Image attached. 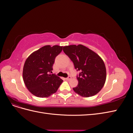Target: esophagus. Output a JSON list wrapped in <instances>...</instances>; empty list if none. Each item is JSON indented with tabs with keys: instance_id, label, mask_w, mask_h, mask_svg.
<instances>
[{
	"instance_id": "34e87169",
	"label": "esophagus",
	"mask_w": 133,
	"mask_h": 133,
	"mask_svg": "<svg viewBox=\"0 0 133 133\" xmlns=\"http://www.w3.org/2000/svg\"><path fill=\"white\" fill-rule=\"evenodd\" d=\"M71 79V76H68V78H66V79L67 80H70Z\"/></svg>"
}]
</instances>
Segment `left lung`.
<instances>
[{"mask_svg":"<svg viewBox=\"0 0 133 133\" xmlns=\"http://www.w3.org/2000/svg\"><path fill=\"white\" fill-rule=\"evenodd\" d=\"M63 51L73 62L76 70L80 71L78 86L73 88L74 91L85 98L98 93L107 78L105 65L101 57L81 44L65 46Z\"/></svg>","mask_w":133,"mask_h":133,"instance_id":"1","label":"left lung"}]
</instances>
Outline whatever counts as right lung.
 I'll list each match as a JSON object with an SVG mask.
<instances>
[{"label":"right lung","instance_id":"right-lung-1","mask_svg":"<svg viewBox=\"0 0 133 133\" xmlns=\"http://www.w3.org/2000/svg\"><path fill=\"white\" fill-rule=\"evenodd\" d=\"M62 49L61 46L45 45L34 51L26 59L23 78L32 94L39 98H46L57 91L63 80L50 73L55 58Z\"/></svg>","mask_w":133,"mask_h":133}]
</instances>
